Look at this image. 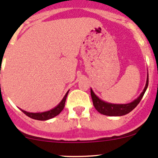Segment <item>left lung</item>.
<instances>
[{
  "instance_id": "1",
  "label": "left lung",
  "mask_w": 158,
  "mask_h": 158,
  "mask_svg": "<svg viewBox=\"0 0 158 158\" xmlns=\"http://www.w3.org/2000/svg\"><path fill=\"white\" fill-rule=\"evenodd\" d=\"M148 79L147 82H146L145 88L144 91L141 92L140 96L138 97L137 99L133 101L132 102L128 103V104H123V105H116V104H111V103L105 102L102 101L101 99L98 98L96 95L94 94L92 90L91 89V96H92V102H93L94 107L95 109L101 114H105V115L108 116H122L125 115V114H128V113L131 111L132 110L135 109L139 102H141V98H142L143 95H144V92H145L146 89L148 88Z\"/></svg>"
}]
</instances>
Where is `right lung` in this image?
Returning <instances> with one entry per match:
<instances>
[{
	"label": "right lung",
	"instance_id": "1",
	"mask_svg": "<svg viewBox=\"0 0 158 158\" xmlns=\"http://www.w3.org/2000/svg\"><path fill=\"white\" fill-rule=\"evenodd\" d=\"M68 92H69V91L66 92V95H65L64 98H63L61 102H60L56 107L54 108L53 109L50 110V111H45V112H41V113H30V112H27V111H23V110H21V111H23L26 115H27L28 117L31 118L33 119H35V120H40V121L48 120V119H50L52 118L55 117V116L58 115V114L63 111V109H64L65 102H66V97H67Z\"/></svg>",
	"mask_w": 158,
	"mask_h": 158
}]
</instances>
